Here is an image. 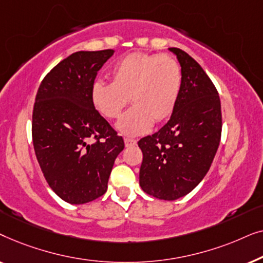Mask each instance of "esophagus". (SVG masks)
Here are the masks:
<instances>
[{
    "mask_svg": "<svg viewBox=\"0 0 263 263\" xmlns=\"http://www.w3.org/2000/svg\"><path fill=\"white\" fill-rule=\"evenodd\" d=\"M124 145H125V147H132V146H135V145H136V140L125 138V139H124Z\"/></svg>",
    "mask_w": 263,
    "mask_h": 263,
    "instance_id": "obj_1",
    "label": "esophagus"
}]
</instances>
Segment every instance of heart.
<instances>
[{
	"instance_id": "obj_1",
	"label": "heart",
	"mask_w": 263,
	"mask_h": 263,
	"mask_svg": "<svg viewBox=\"0 0 263 263\" xmlns=\"http://www.w3.org/2000/svg\"><path fill=\"white\" fill-rule=\"evenodd\" d=\"M112 82L96 81L91 102L103 117L117 118L130 98L133 106L116 123L124 136L145 134L152 123L166 121L174 112L181 91V67L174 57L134 52L111 70Z\"/></svg>"
}]
</instances>
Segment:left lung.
Listing matches in <instances>:
<instances>
[{
    "mask_svg": "<svg viewBox=\"0 0 263 263\" xmlns=\"http://www.w3.org/2000/svg\"><path fill=\"white\" fill-rule=\"evenodd\" d=\"M168 50L181 66L177 105L167 123L138 145L143 154L140 186L157 199L174 201L192 192L210 170L220 142L221 106L200 64L181 49Z\"/></svg>",
    "mask_w": 263,
    "mask_h": 263,
    "instance_id": "8db88e82",
    "label": "left lung"
}]
</instances>
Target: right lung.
Listing matches in <instances>:
<instances>
[{
  "instance_id": "1",
  "label": "right lung",
  "mask_w": 263,
  "mask_h": 263,
  "mask_svg": "<svg viewBox=\"0 0 263 263\" xmlns=\"http://www.w3.org/2000/svg\"><path fill=\"white\" fill-rule=\"evenodd\" d=\"M114 50L78 51L44 78L35 97L32 138L50 188L71 204L87 203L107 189L123 139L91 102L98 70ZM89 139H96L93 144Z\"/></svg>"
}]
</instances>
